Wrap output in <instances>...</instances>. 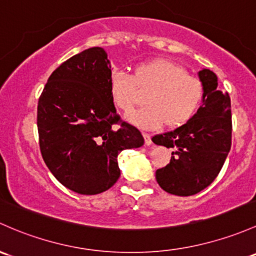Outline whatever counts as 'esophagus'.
Masks as SVG:
<instances>
[{
  "label": "esophagus",
  "instance_id": "34e87169",
  "mask_svg": "<svg viewBox=\"0 0 256 256\" xmlns=\"http://www.w3.org/2000/svg\"><path fill=\"white\" fill-rule=\"evenodd\" d=\"M144 144H146V146H150V144H152V140H150V134H144Z\"/></svg>",
  "mask_w": 256,
  "mask_h": 256
}]
</instances>
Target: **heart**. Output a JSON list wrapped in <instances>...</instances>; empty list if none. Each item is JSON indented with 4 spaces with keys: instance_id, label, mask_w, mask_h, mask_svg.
<instances>
[{
    "instance_id": "obj_1",
    "label": "heart",
    "mask_w": 256,
    "mask_h": 256,
    "mask_svg": "<svg viewBox=\"0 0 256 256\" xmlns=\"http://www.w3.org/2000/svg\"><path fill=\"white\" fill-rule=\"evenodd\" d=\"M147 93L146 106L128 115V120L141 128H158L164 125L176 128L195 115L204 98V86L188 74L179 64L164 58L140 64L131 77L112 74L109 92L112 104L128 112L137 102V91Z\"/></svg>"
}]
</instances>
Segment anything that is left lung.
<instances>
[{
    "mask_svg": "<svg viewBox=\"0 0 256 256\" xmlns=\"http://www.w3.org/2000/svg\"><path fill=\"white\" fill-rule=\"evenodd\" d=\"M204 86L202 106L188 121L169 132L152 137L156 144L172 148L170 162L157 169L164 192L190 196L208 186L222 169L232 144V112L228 93L218 90L217 76L198 72Z\"/></svg>",
    "mask_w": 256,
    "mask_h": 256,
    "instance_id": "8db88e82",
    "label": "left lung"
}]
</instances>
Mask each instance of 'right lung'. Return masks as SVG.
<instances>
[{
  "instance_id": "right-lung-1",
  "label": "right lung",
  "mask_w": 256,
  "mask_h": 256,
  "mask_svg": "<svg viewBox=\"0 0 256 256\" xmlns=\"http://www.w3.org/2000/svg\"><path fill=\"white\" fill-rule=\"evenodd\" d=\"M112 66L103 48H90L51 74L38 102L42 160L67 189L96 195L120 176L121 150L144 144L135 126L116 114L110 98Z\"/></svg>"
}]
</instances>
